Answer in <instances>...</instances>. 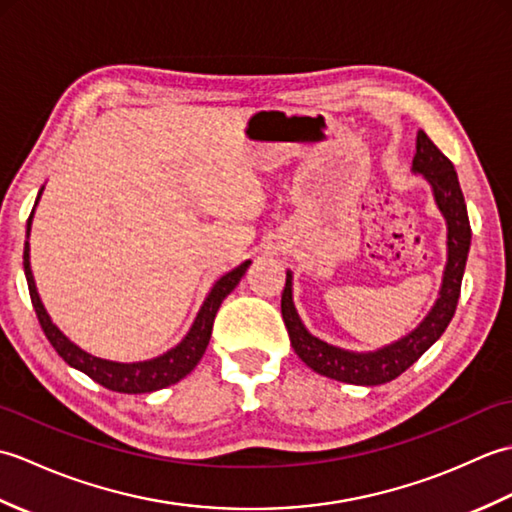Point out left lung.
Instances as JSON below:
<instances>
[{
	"mask_svg": "<svg viewBox=\"0 0 512 512\" xmlns=\"http://www.w3.org/2000/svg\"><path fill=\"white\" fill-rule=\"evenodd\" d=\"M411 169L413 173H422L424 180L431 184L433 198L447 220V266H444L440 297L418 328L402 336L400 341L380 347L376 352H347L317 339L306 330L295 310V303H292V273H288L286 288L281 292V317H284L297 356L321 376L367 387L389 383L440 339L458 308L462 275L471 246V224L458 173L453 169V162L431 143V138L422 129L418 132Z\"/></svg>",
	"mask_w": 512,
	"mask_h": 512,
	"instance_id": "8db88e82",
	"label": "left lung"
}]
</instances>
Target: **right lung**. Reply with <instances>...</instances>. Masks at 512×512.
I'll use <instances>...</instances> for the list:
<instances>
[{
	"instance_id": "right-lung-1",
	"label": "right lung",
	"mask_w": 512,
	"mask_h": 512,
	"mask_svg": "<svg viewBox=\"0 0 512 512\" xmlns=\"http://www.w3.org/2000/svg\"><path fill=\"white\" fill-rule=\"evenodd\" d=\"M41 191H43V187H41ZM41 191L37 195V202L41 198ZM32 213H35V209H32ZM32 213L28 217L26 235H30ZM248 266H250V262H244L242 266H237L235 270H231V273H226L224 277L215 281V286L211 288L209 297L204 299L198 317H195V321L191 325V330L176 347H171V350L162 356L151 358V361L116 363V361H105V358L83 352L79 345H74L68 336H65L57 328V325L52 323L50 314L46 312V308H43V303L39 299L35 277H32V270H30V244L26 242V246H24V273H26V281H28L32 308H35V312H37V319L41 323L43 334L48 336V341L52 343L54 350H57V354L70 367L79 369V372H83V374H88L94 383H99L112 391H121V394H149V391L169 387L173 383H178V380H182L195 365L200 363V358L211 339L215 314H217V310H220L222 301L231 295L233 288L239 284V279L244 277Z\"/></svg>"
}]
</instances>
